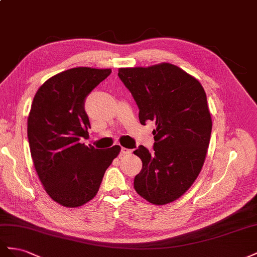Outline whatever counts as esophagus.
I'll return each instance as SVG.
<instances>
[{"label":"esophagus","instance_id":"obj_1","mask_svg":"<svg viewBox=\"0 0 257 257\" xmlns=\"http://www.w3.org/2000/svg\"><path fill=\"white\" fill-rule=\"evenodd\" d=\"M131 150H128V149H124V148H121L120 150V154L121 155H129V154H131Z\"/></svg>","mask_w":257,"mask_h":257}]
</instances>
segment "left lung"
Segmentation results:
<instances>
[{
	"mask_svg": "<svg viewBox=\"0 0 257 257\" xmlns=\"http://www.w3.org/2000/svg\"><path fill=\"white\" fill-rule=\"evenodd\" d=\"M118 76L133 94L142 124L153 121V151L140 145L136 192L153 204L177 200L200 173L210 143L212 119L203 87L177 65L121 68Z\"/></svg>",
	"mask_w": 257,
	"mask_h": 257,
	"instance_id": "left-lung-1",
	"label": "left lung"
}]
</instances>
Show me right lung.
<instances>
[{
  "label": "right lung",
  "instance_id": "right-lung-1",
  "mask_svg": "<svg viewBox=\"0 0 257 257\" xmlns=\"http://www.w3.org/2000/svg\"><path fill=\"white\" fill-rule=\"evenodd\" d=\"M111 69L73 68L47 79L36 91L28 117V139L36 173L51 199L76 208L97 195L108 166L120 152L86 146L90 122L85 99Z\"/></svg>",
  "mask_w": 257,
  "mask_h": 257
}]
</instances>
